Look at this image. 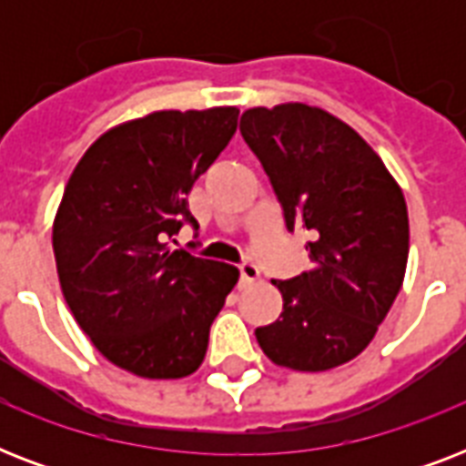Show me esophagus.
<instances>
[{
	"label": "esophagus",
	"mask_w": 466,
	"mask_h": 466,
	"mask_svg": "<svg viewBox=\"0 0 466 466\" xmlns=\"http://www.w3.org/2000/svg\"><path fill=\"white\" fill-rule=\"evenodd\" d=\"M239 276L241 283H254V280H258V276H261V270H258V266H256L254 261H241Z\"/></svg>",
	"instance_id": "obj_1"
}]
</instances>
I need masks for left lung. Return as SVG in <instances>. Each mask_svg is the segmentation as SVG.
Segmentation results:
<instances>
[{"label":"left lung","mask_w":466,"mask_h":466,"mask_svg":"<svg viewBox=\"0 0 466 466\" xmlns=\"http://www.w3.org/2000/svg\"><path fill=\"white\" fill-rule=\"evenodd\" d=\"M239 130L268 176L288 232H309L311 268L273 280L283 311L256 329V340L276 365L302 372L353 360L404 283V193L375 149L326 111L251 108Z\"/></svg>","instance_id":"left-lung-1"}]
</instances>
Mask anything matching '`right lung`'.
<instances>
[{
	"label": "right lung",
	"mask_w": 466,
	"mask_h": 466,
	"mask_svg": "<svg viewBox=\"0 0 466 466\" xmlns=\"http://www.w3.org/2000/svg\"><path fill=\"white\" fill-rule=\"evenodd\" d=\"M237 108L159 111L101 135L53 225L62 292L98 353L149 380L200 368L239 270L168 248L198 229L186 196L237 133Z\"/></svg>",
	"instance_id": "right-lung-1"
}]
</instances>
